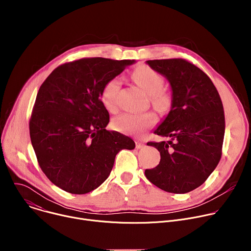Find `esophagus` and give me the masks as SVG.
I'll return each mask as SVG.
<instances>
[{"label":"esophagus","mask_w":251,"mask_h":251,"mask_svg":"<svg viewBox=\"0 0 251 251\" xmlns=\"http://www.w3.org/2000/svg\"><path fill=\"white\" fill-rule=\"evenodd\" d=\"M135 143H136V148H137V149H142L143 147L145 146L144 142H143V141H140V140H138V141H136Z\"/></svg>","instance_id":"obj_1"}]
</instances>
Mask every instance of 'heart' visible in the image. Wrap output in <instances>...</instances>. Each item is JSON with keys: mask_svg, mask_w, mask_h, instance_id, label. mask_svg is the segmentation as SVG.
Returning <instances> with one entry per match:
<instances>
[{"mask_svg": "<svg viewBox=\"0 0 251 251\" xmlns=\"http://www.w3.org/2000/svg\"><path fill=\"white\" fill-rule=\"evenodd\" d=\"M134 82L149 94L153 106L160 111H166L170 108L172 97L168 91L163 89L164 77L158 71L148 65L137 67L132 75ZM121 88V82L117 77L107 80L101 90V100L107 110L115 111L117 108L118 94ZM157 123V116L152 112L145 113H125L113 120V126L116 130L138 135Z\"/></svg>", "mask_w": 251, "mask_h": 251, "instance_id": "obj_1", "label": "heart"}]
</instances>
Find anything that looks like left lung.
<instances>
[{"mask_svg":"<svg viewBox=\"0 0 251 251\" xmlns=\"http://www.w3.org/2000/svg\"><path fill=\"white\" fill-rule=\"evenodd\" d=\"M172 87V107L155 134L170 138L148 142L158 149L159 165L145 176L156 187L186 194L202 185L221 158L226 121L221 96L201 69L183 58L146 61Z\"/></svg>","mask_w":251,"mask_h":251,"instance_id":"8db88e82","label":"left lung"}]
</instances>
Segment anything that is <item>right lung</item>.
I'll use <instances>...</instances> for the list:
<instances>
[{"label": "right lung", "mask_w": 251, "mask_h": 251, "mask_svg": "<svg viewBox=\"0 0 251 251\" xmlns=\"http://www.w3.org/2000/svg\"><path fill=\"white\" fill-rule=\"evenodd\" d=\"M135 60L87 57L56 67L38 92L29 120V136L39 165L61 190L87 194L98 188L130 138L105 127L109 113L101 101L107 80Z\"/></svg>", "instance_id": "right-lung-1"}]
</instances>
